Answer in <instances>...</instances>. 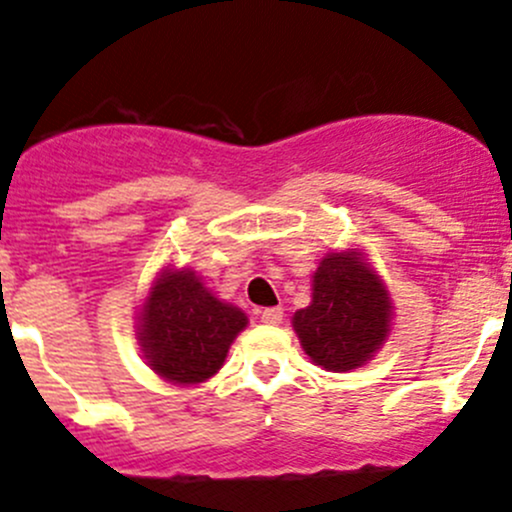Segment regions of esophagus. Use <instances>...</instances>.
<instances>
[{"mask_svg": "<svg viewBox=\"0 0 512 512\" xmlns=\"http://www.w3.org/2000/svg\"><path fill=\"white\" fill-rule=\"evenodd\" d=\"M258 318H261V323H266V325H278V323H283V310L281 308H263L261 313H258Z\"/></svg>", "mask_w": 512, "mask_h": 512, "instance_id": "esophagus-1", "label": "esophagus"}]
</instances>
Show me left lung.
Segmentation results:
<instances>
[{"label":"left lung","instance_id":"8db88e82","mask_svg":"<svg viewBox=\"0 0 512 512\" xmlns=\"http://www.w3.org/2000/svg\"><path fill=\"white\" fill-rule=\"evenodd\" d=\"M293 328L315 365L355 370L389 333L387 293L355 254H330L313 276V303L293 315Z\"/></svg>","mask_w":512,"mask_h":512}]
</instances>
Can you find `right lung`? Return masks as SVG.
<instances>
[{
    "mask_svg": "<svg viewBox=\"0 0 512 512\" xmlns=\"http://www.w3.org/2000/svg\"><path fill=\"white\" fill-rule=\"evenodd\" d=\"M244 328L239 308L214 298L192 273L175 271L152 288L140 335L152 370L170 382L197 384L224 365Z\"/></svg>",
    "mask_w": 512,
    "mask_h": 512,
    "instance_id": "1",
    "label": "right lung"
}]
</instances>
